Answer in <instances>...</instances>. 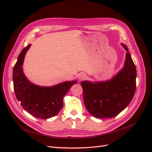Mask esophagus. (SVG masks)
Segmentation results:
<instances>
[{
  "mask_svg": "<svg viewBox=\"0 0 152 152\" xmlns=\"http://www.w3.org/2000/svg\"><path fill=\"white\" fill-rule=\"evenodd\" d=\"M86 77V75L84 74V73H81V74H80L79 75V76H78V80H79L80 81H82L83 80H85Z\"/></svg>",
  "mask_w": 152,
  "mask_h": 152,
  "instance_id": "1",
  "label": "esophagus"
}]
</instances>
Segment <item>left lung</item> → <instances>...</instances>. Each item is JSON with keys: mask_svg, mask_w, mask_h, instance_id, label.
<instances>
[{"mask_svg": "<svg viewBox=\"0 0 152 152\" xmlns=\"http://www.w3.org/2000/svg\"><path fill=\"white\" fill-rule=\"evenodd\" d=\"M122 69L112 79L100 82L81 81L86 109L96 118H112L126 108L135 94L136 69L128 48Z\"/></svg>", "mask_w": 152, "mask_h": 152, "instance_id": "obj_1", "label": "left lung"}]
</instances>
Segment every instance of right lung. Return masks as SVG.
<instances>
[{
    "label": "right lung",
    "mask_w": 152,
    "mask_h": 152,
    "mask_svg": "<svg viewBox=\"0 0 152 152\" xmlns=\"http://www.w3.org/2000/svg\"><path fill=\"white\" fill-rule=\"evenodd\" d=\"M31 46L29 44L19 53L13 68L14 90L23 108L40 119L56 116L63 107V99L76 81H67L52 86H40L29 81L23 71L24 58Z\"/></svg>",
    "instance_id": "obj_1"
}]
</instances>
